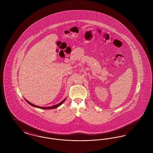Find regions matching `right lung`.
<instances>
[{
  "instance_id": "right-lung-1",
  "label": "right lung",
  "mask_w": 153,
  "mask_h": 153,
  "mask_svg": "<svg viewBox=\"0 0 153 153\" xmlns=\"http://www.w3.org/2000/svg\"><path fill=\"white\" fill-rule=\"evenodd\" d=\"M66 99V98H65L64 100H63L62 102H60L59 104H56V105H53V106H51V107H39V106H38V105H34V104L31 103L30 102H29L28 100H27L26 99H25V100L27 102H28L30 105H32L33 107H36V108H41V109H54V108H57L59 106H60L65 101Z\"/></svg>"
}]
</instances>
